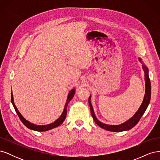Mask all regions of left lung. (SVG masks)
<instances>
[{
	"label": "left lung",
	"mask_w": 160,
	"mask_h": 160,
	"mask_svg": "<svg viewBox=\"0 0 160 160\" xmlns=\"http://www.w3.org/2000/svg\"><path fill=\"white\" fill-rule=\"evenodd\" d=\"M139 60L141 61V59H139ZM143 69L145 72V81H146V94H145V96H144L143 103L142 105L140 106V108H139L137 112L135 113V114L132 118L129 119L128 121H127L126 122L118 125H107V124L100 122L95 117L93 109V107H92V105L91 103V96L89 97V104L90 106L92 117H93L95 122L98 124L99 127L102 128L103 129L108 131H110V132H123V131H127V130L131 129L139 122V121L140 120V119H141L142 115L145 113V111H146V109L148 108V106L150 101V99H151V83H150L149 77L148 75V69L144 65H143Z\"/></svg>",
	"instance_id": "8db88e82"
}]
</instances>
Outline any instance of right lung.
Returning <instances> with one entry per match:
<instances>
[{
	"mask_svg": "<svg viewBox=\"0 0 160 160\" xmlns=\"http://www.w3.org/2000/svg\"><path fill=\"white\" fill-rule=\"evenodd\" d=\"M75 95V89H72L68 95V98H67V102L65 106V109L63 112H62V115H61V117L58 119L57 120H56L54 123H52L51 124L49 125H35L33 123H31L30 122H28V121H27L25 118H24L21 115V114L19 113V111H18L17 107L15 106L14 103V101H13V96L12 94L11 93V102L13 105V107L15 109L16 112L18 115V116L20 118L21 121L22 122V123L25 125L27 128H28V129H32V130H35V131H37V132H45V131H47V130H49L51 129L52 128H55L57 126H59L60 125L62 122H64V120L66 118V115H67V105H68V103H69V101L72 99L73 98V96Z\"/></svg>",
	"mask_w": 160,
	"mask_h": 160,
	"instance_id": "right-lung-1",
	"label": "right lung"
}]
</instances>
